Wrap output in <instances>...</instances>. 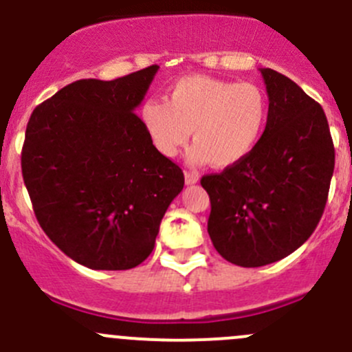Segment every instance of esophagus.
Returning a JSON list of instances; mask_svg holds the SVG:
<instances>
[{
	"label": "esophagus",
	"instance_id": "obj_1",
	"mask_svg": "<svg viewBox=\"0 0 352 352\" xmlns=\"http://www.w3.org/2000/svg\"><path fill=\"white\" fill-rule=\"evenodd\" d=\"M186 175V184L187 186H194V184L199 182V175L196 172H186L184 173Z\"/></svg>",
	"mask_w": 352,
	"mask_h": 352
}]
</instances>
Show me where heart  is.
I'll use <instances>...</instances> for the list:
<instances>
[{"label": "heart", "mask_w": 352, "mask_h": 352, "mask_svg": "<svg viewBox=\"0 0 352 352\" xmlns=\"http://www.w3.org/2000/svg\"><path fill=\"white\" fill-rule=\"evenodd\" d=\"M141 120L153 146L173 158L192 131L194 163L209 162L228 168L247 158L264 136L269 122V98L255 83L192 74L177 80L166 104L148 100Z\"/></svg>", "instance_id": "heart-1"}]
</instances>
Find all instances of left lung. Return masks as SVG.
<instances>
[{"label": "left lung", "instance_id": "obj_1", "mask_svg": "<svg viewBox=\"0 0 352 352\" xmlns=\"http://www.w3.org/2000/svg\"><path fill=\"white\" fill-rule=\"evenodd\" d=\"M269 122L255 150L201 179L209 194L208 233L223 258L242 267L281 261L317 228L336 163L327 117L293 80L261 69Z\"/></svg>", "mask_w": 352, "mask_h": 352}]
</instances>
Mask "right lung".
I'll return each instance as SVG.
<instances>
[{"label": "right lung", "instance_id": "obj_1", "mask_svg": "<svg viewBox=\"0 0 352 352\" xmlns=\"http://www.w3.org/2000/svg\"><path fill=\"white\" fill-rule=\"evenodd\" d=\"M158 66L78 80L34 109L22 148L35 218L67 257L95 271L140 265L184 189L179 165L134 113Z\"/></svg>", "mask_w": 352, "mask_h": 352}]
</instances>
